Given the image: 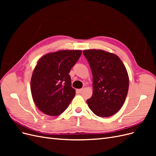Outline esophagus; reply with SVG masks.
Masks as SVG:
<instances>
[{"instance_id": "34e87169", "label": "esophagus", "mask_w": 156, "mask_h": 156, "mask_svg": "<svg viewBox=\"0 0 156 156\" xmlns=\"http://www.w3.org/2000/svg\"><path fill=\"white\" fill-rule=\"evenodd\" d=\"M83 88H81V89H77V91L79 93H81V92L83 91Z\"/></svg>"}]
</instances>
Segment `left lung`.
Here are the masks:
<instances>
[{"instance_id":"obj_1","label":"left lung","mask_w":156,"mask_h":156,"mask_svg":"<svg viewBox=\"0 0 156 156\" xmlns=\"http://www.w3.org/2000/svg\"><path fill=\"white\" fill-rule=\"evenodd\" d=\"M92 73L93 94L87 103L94 114L108 117L123 105L128 92L129 77L119 56L100 49L83 51Z\"/></svg>"}]
</instances>
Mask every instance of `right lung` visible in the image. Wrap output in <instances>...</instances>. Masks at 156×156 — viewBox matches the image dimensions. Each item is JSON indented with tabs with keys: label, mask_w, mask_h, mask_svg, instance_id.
<instances>
[{
	"label": "right lung",
	"mask_w": 156,
	"mask_h": 156,
	"mask_svg": "<svg viewBox=\"0 0 156 156\" xmlns=\"http://www.w3.org/2000/svg\"><path fill=\"white\" fill-rule=\"evenodd\" d=\"M82 54L80 50H62L44 55L32 73L30 89L36 105L45 114L58 116L75 95L72 87L71 69Z\"/></svg>",
	"instance_id": "obj_1"
}]
</instances>
